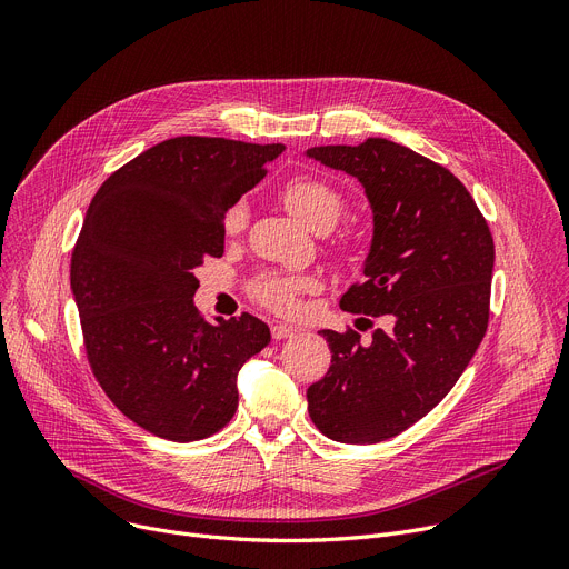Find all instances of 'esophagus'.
<instances>
[{"mask_svg":"<svg viewBox=\"0 0 569 569\" xmlns=\"http://www.w3.org/2000/svg\"><path fill=\"white\" fill-rule=\"evenodd\" d=\"M297 332V327H290V325H283V322H277V325H272V337L277 339V341H281V339H290V337H295Z\"/></svg>","mask_w":569,"mask_h":569,"instance_id":"esophagus-1","label":"esophagus"}]
</instances>
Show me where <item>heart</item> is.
Listing matches in <instances>:
<instances>
[{
    "label": "heart",
    "mask_w": 569,
    "mask_h": 569,
    "mask_svg": "<svg viewBox=\"0 0 569 569\" xmlns=\"http://www.w3.org/2000/svg\"><path fill=\"white\" fill-rule=\"evenodd\" d=\"M279 198L288 212L311 230L320 226L332 228L343 209L341 193L335 187L322 182V179L309 177V174L288 179L279 191ZM247 219H249L247 204L237 202L226 212L223 228L228 234H237L244 230ZM313 288H316V281L305 274H267L256 281L253 292L264 307L274 309L279 313H290L297 309L300 295Z\"/></svg>",
    "instance_id": "heart-1"
}]
</instances>
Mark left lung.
I'll list each match as a JSON object with an SVG mask.
<instances>
[{"label":"left lung","instance_id":"left-lung-1","mask_svg":"<svg viewBox=\"0 0 569 569\" xmlns=\"http://www.w3.org/2000/svg\"><path fill=\"white\" fill-rule=\"evenodd\" d=\"M307 157L365 187L373 237L365 281L341 297V309L387 320L371 341L320 332L332 365L307 390L309 415L327 438L371 445L433 410L482 343L493 237L459 179L399 142L322 144Z\"/></svg>","mask_w":569,"mask_h":569}]
</instances>
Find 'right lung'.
Wrapping results in <instances>:
<instances>
[{
    "label": "right lung",
    "instance_id": "add662e5",
    "mask_svg": "<svg viewBox=\"0 0 569 569\" xmlns=\"http://www.w3.org/2000/svg\"><path fill=\"white\" fill-rule=\"evenodd\" d=\"M283 144L179 136L112 172L89 202L71 258L87 360L144 431L191 442L237 410V373L272 335L251 316L200 318L196 267L223 256L228 209Z\"/></svg>",
    "mask_w": 569,
    "mask_h": 569
}]
</instances>
